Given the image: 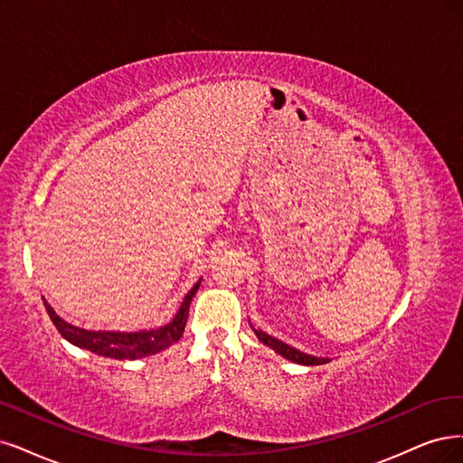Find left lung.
Segmentation results:
<instances>
[{
  "label": "left lung",
  "mask_w": 463,
  "mask_h": 463,
  "mask_svg": "<svg viewBox=\"0 0 463 463\" xmlns=\"http://www.w3.org/2000/svg\"><path fill=\"white\" fill-rule=\"evenodd\" d=\"M253 332H255V335H258V339L261 341V344H265V345L270 347V349H275L279 354H282L284 358H288V361L298 363V364H305V366H318V364L330 363V358H322V356L318 358V356H313V354L301 353V351H298V349H294V347H289L288 344H284V341H280V339H277V337H272V335L265 334L263 330H255V328H253Z\"/></svg>",
  "instance_id": "left-lung-1"
}]
</instances>
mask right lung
I'll return each instance as SVG.
<instances>
[{
    "label": "right lung",
    "instance_id": "1",
    "mask_svg": "<svg viewBox=\"0 0 463 463\" xmlns=\"http://www.w3.org/2000/svg\"><path fill=\"white\" fill-rule=\"evenodd\" d=\"M198 280L191 292H188L179 307L177 315L171 318L164 326L156 328V330H139V332H93V330H83L78 326H72L66 320H62L45 299V309L49 318L53 320L55 328L59 330V334L71 341L72 345L91 351L95 354L100 356H109V358H118V361H135V358H143L148 354H156L164 349H167L171 344L183 335L186 320H188V309H191V301L194 298V294L198 292L200 288Z\"/></svg>",
    "mask_w": 463,
    "mask_h": 463
}]
</instances>
